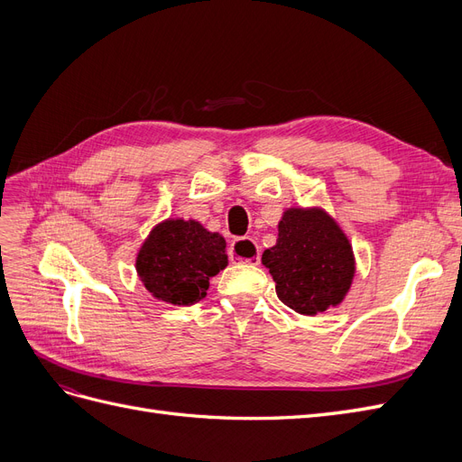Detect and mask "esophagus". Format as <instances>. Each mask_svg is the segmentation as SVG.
<instances>
[{
	"label": "esophagus",
	"mask_w": 462,
	"mask_h": 462,
	"mask_svg": "<svg viewBox=\"0 0 462 462\" xmlns=\"http://www.w3.org/2000/svg\"><path fill=\"white\" fill-rule=\"evenodd\" d=\"M229 258H231V262L258 265L260 263V248L253 239L245 236V239L233 241V245L229 248Z\"/></svg>",
	"instance_id": "1"
}]
</instances>
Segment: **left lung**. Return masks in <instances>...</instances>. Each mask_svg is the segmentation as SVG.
Returning <instances> with one entry per match:
<instances>
[{
	"mask_svg": "<svg viewBox=\"0 0 462 462\" xmlns=\"http://www.w3.org/2000/svg\"><path fill=\"white\" fill-rule=\"evenodd\" d=\"M279 300L291 310L316 316L346 297L355 277V253L326 209L287 208L275 246L263 250Z\"/></svg>",
	"mask_w": 462,
	"mask_h": 462,
	"instance_id": "8db88e82",
	"label": "left lung"
}]
</instances>
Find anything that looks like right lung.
<instances>
[{"label":"right lung","instance_id":"right-lung-1","mask_svg":"<svg viewBox=\"0 0 462 462\" xmlns=\"http://www.w3.org/2000/svg\"><path fill=\"white\" fill-rule=\"evenodd\" d=\"M226 265V239L180 217L158 223L136 254V273L148 292L175 306L202 300L209 279Z\"/></svg>","mask_w":462,"mask_h":462}]
</instances>
